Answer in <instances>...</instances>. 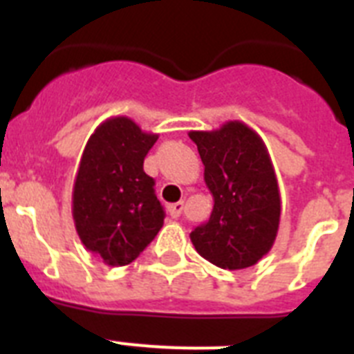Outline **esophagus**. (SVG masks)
I'll return each instance as SVG.
<instances>
[{"mask_svg": "<svg viewBox=\"0 0 354 354\" xmlns=\"http://www.w3.org/2000/svg\"><path fill=\"white\" fill-rule=\"evenodd\" d=\"M184 209V202H177V204H170L168 205V214L171 216V218H177V216H180V212H183Z\"/></svg>", "mask_w": 354, "mask_h": 354, "instance_id": "obj_1", "label": "esophagus"}]
</instances>
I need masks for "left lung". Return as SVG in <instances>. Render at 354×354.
Segmentation results:
<instances>
[{"instance_id": "left-lung-1", "label": "left lung", "mask_w": 354, "mask_h": 354, "mask_svg": "<svg viewBox=\"0 0 354 354\" xmlns=\"http://www.w3.org/2000/svg\"><path fill=\"white\" fill-rule=\"evenodd\" d=\"M204 162L212 212L189 234L200 257L221 270L257 264L277 239L282 200L268 147L245 122L189 131Z\"/></svg>"}]
</instances>
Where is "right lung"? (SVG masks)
Segmentation results:
<instances>
[{
  "label": "right lung",
  "instance_id": "1",
  "mask_svg": "<svg viewBox=\"0 0 354 354\" xmlns=\"http://www.w3.org/2000/svg\"><path fill=\"white\" fill-rule=\"evenodd\" d=\"M158 138L118 115L101 122L84 145L72 187V218L84 248L104 264H131L162 227L154 179L143 171Z\"/></svg>",
  "mask_w": 354,
  "mask_h": 354
}]
</instances>
